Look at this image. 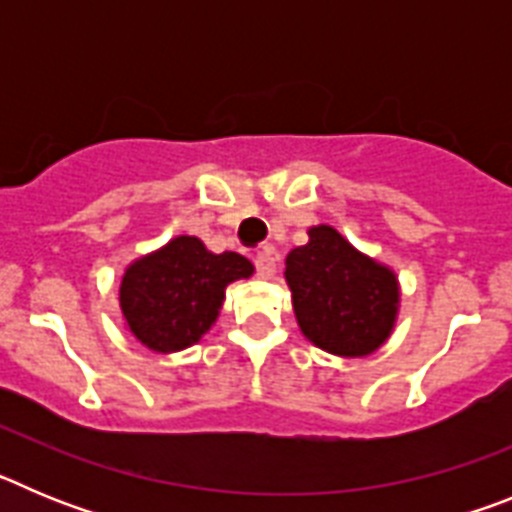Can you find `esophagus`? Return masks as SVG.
Instances as JSON below:
<instances>
[{
    "mask_svg": "<svg viewBox=\"0 0 512 512\" xmlns=\"http://www.w3.org/2000/svg\"><path fill=\"white\" fill-rule=\"evenodd\" d=\"M253 264H256V274H259L261 279H271L277 274V261H274L271 251H261Z\"/></svg>",
    "mask_w": 512,
    "mask_h": 512,
    "instance_id": "34e87169",
    "label": "esophagus"
}]
</instances>
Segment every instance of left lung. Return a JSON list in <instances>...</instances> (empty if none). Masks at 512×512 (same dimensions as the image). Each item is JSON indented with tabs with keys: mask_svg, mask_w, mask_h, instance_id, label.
Wrapping results in <instances>:
<instances>
[{
	"mask_svg": "<svg viewBox=\"0 0 512 512\" xmlns=\"http://www.w3.org/2000/svg\"><path fill=\"white\" fill-rule=\"evenodd\" d=\"M307 235L305 246L289 251L284 271L302 336L343 359L372 356L395 330L397 274L330 225H312Z\"/></svg>",
	"mask_w": 512,
	"mask_h": 512,
	"instance_id": "obj_1",
	"label": "left lung"
}]
</instances>
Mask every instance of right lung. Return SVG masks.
I'll return each mask as SVG.
<instances>
[{
    "label": "right lung",
    "mask_w": 512,
    "mask_h": 512,
    "mask_svg": "<svg viewBox=\"0 0 512 512\" xmlns=\"http://www.w3.org/2000/svg\"><path fill=\"white\" fill-rule=\"evenodd\" d=\"M251 274L253 264L241 253H212L200 238L176 235L125 269L120 315L143 346L174 354L205 336L220 315L225 287Z\"/></svg>",
    "instance_id": "add662e5"
}]
</instances>
